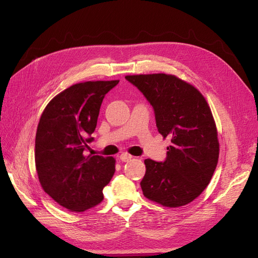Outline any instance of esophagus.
<instances>
[{
  "label": "esophagus",
  "instance_id": "34e87169",
  "mask_svg": "<svg viewBox=\"0 0 258 258\" xmlns=\"http://www.w3.org/2000/svg\"><path fill=\"white\" fill-rule=\"evenodd\" d=\"M132 155L128 154V153H123V154H120L119 156V160L122 162H128L130 160H132Z\"/></svg>",
  "mask_w": 258,
  "mask_h": 258
}]
</instances>
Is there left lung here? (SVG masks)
<instances>
[{"mask_svg":"<svg viewBox=\"0 0 258 258\" xmlns=\"http://www.w3.org/2000/svg\"><path fill=\"white\" fill-rule=\"evenodd\" d=\"M154 108L163 139H171L166 160H145L143 194L166 207L193 202L210 184L218 162L220 143L212 111L191 84L171 74L126 75Z\"/></svg>","mask_w":258,"mask_h":258,"instance_id":"left-lung-1","label":"left lung"}]
</instances>
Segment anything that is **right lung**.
I'll return each instance as SVG.
<instances>
[{
	"label": "right lung",
	"mask_w": 258,
	"mask_h": 258,
	"mask_svg": "<svg viewBox=\"0 0 258 258\" xmlns=\"http://www.w3.org/2000/svg\"><path fill=\"white\" fill-rule=\"evenodd\" d=\"M115 81L68 87L43 111L35 136V167L42 188L58 205L81 213L100 204L115 173V158L85 155L101 104Z\"/></svg>",
	"instance_id": "add662e5"
}]
</instances>
